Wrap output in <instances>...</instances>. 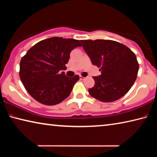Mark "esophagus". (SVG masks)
<instances>
[{"label": "esophagus", "instance_id": "obj_1", "mask_svg": "<svg viewBox=\"0 0 157 157\" xmlns=\"http://www.w3.org/2000/svg\"><path fill=\"white\" fill-rule=\"evenodd\" d=\"M79 79H81V80H83V79H85V78H84V77H82V76H79Z\"/></svg>", "mask_w": 157, "mask_h": 157}]
</instances>
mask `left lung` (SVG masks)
Wrapping results in <instances>:
<instances>
[{"label":"left lung","instance_id":"8db88e82","mask_svg":"<svg viewBox=\"0 0 157 157\" xmlns=\"http://www.w3.org/2000/svg\"><path fill=\"white\" fill-rule=\"evenodd\" d=\"M83 49L101 74L93 77L89 93L102 102H113L124 96L135 82L139 65L135 54L124 44L110 40H80Z\"/></svg>","mask_w":157,"mask_h":157}]
</instances>
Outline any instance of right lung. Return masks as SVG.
<instances>
[{"label": "right lung", "mask_w": 157, "mask_h": 157, "mask_svg": "<svg viewBox=\"0 0 157 157\" xmlns=\"http://www.w3.org/2000/svg\"><path fill=\"white\" fill-rule=\"evenodd\" d=\"M78 40L53 37L31 47L20 62L19 76L25 89L33 98L47 105H54L71 94L79 77H67L71 52L81 47Z\"/></svg>", "instance_id": "right-lung-1"}]
</instances>
